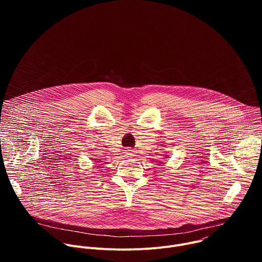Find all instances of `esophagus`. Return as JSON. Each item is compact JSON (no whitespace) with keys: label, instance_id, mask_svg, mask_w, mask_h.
Listing matches in <instances>:
<instances>
[{"label":"esophagus","instance_id":"34e87169","mask_svg":"<svg viewBox=\"0 0 262 262\" xmlns=\"http://www.w3.org/2000/svg\"><path fill=\"white\" fill-rule=\"evenodd\" d=\"M128 151H130V150H128ZM128 156H133V155H132V154H128Z\"/></svg>","mask_w":262,"mask_h":262}]
</instances>
